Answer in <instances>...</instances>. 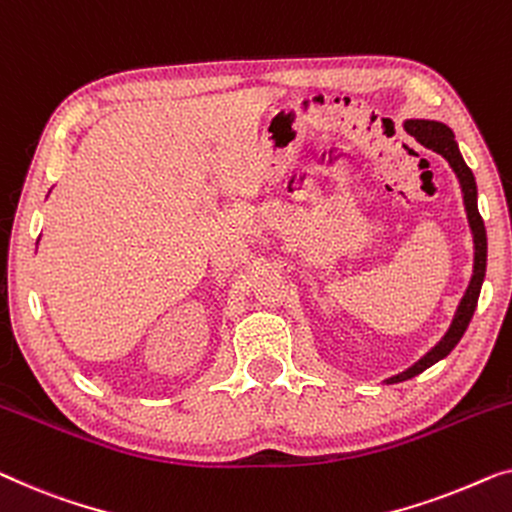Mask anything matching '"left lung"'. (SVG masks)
<instances>
[{"label":"left lung","instance_id":"left-lung-1","mask_svg":"<svg viewBox=\"0 0 512 512\" xmlns=\"http://www.w3.org/2000/svg\"><path fill=\"white\" fill-rule=\"evenodd\" d=\"M404 129H406V133H411V136L416 138L420 145H425L427 150L441 154V157L450 164V168L455 170L459 187H462L466 219H469V228L473 235V274H471L469 286H466V293L462 295V300H459L457 311L453 316V323H450L446 335L439 339V344H434L432 348H429V351L422 355L418 362H413L409 369H404V372L385 379V383L409 381V379H413V376L422 374L427 367H432L434 362L443 360L450 351H453L459 339H462V335L466 332V328H469L473 311H476L480 286H483L485 268H487V233H485L483 217H480V212H478L476 177H473L471 168L464 164L462 154H459L455 133L450 131L448 124L436 122V120H406Z\"/></svg>","mask_w":512,"mask_h":512}]
</instances>
